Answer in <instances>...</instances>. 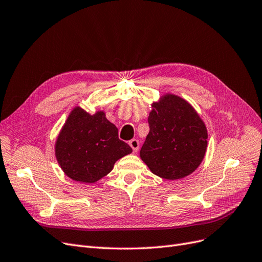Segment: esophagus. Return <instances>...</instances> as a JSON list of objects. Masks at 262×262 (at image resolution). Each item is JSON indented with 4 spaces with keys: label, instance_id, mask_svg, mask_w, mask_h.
<instances>
[{
    "label": "esophagus",
    "instance_id": "obj_1",
    "mask_svg": "<svg viewBox=\"0 0 262 262\" xmlns=\"http://www.w3.org/2000/svg\"><path fill=\"white\" fill-rule=\"evenodd\" d=\"M128 143H129V146L132 147L134 152H137L138 149H139V141L137 139H132V140H129Z\"/></svg>",
    "mask_w": 262,
    "mask_h": 262
}]
</instances>
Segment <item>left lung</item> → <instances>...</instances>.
<instances>
[{
  "mask_svg": "<svg viewBox=\"0 0 262 262\" xmlns=\"http://www.w3.org/2000/svg\"><path fill=\"white\" fill-rule=\"evenodd\" d=\"M148 123L140 158L150 171L165 180L183 179L195 171L204 160L208 133L187 101L164 96L152 104Z\"/></svg>",
  "mask_w": 262,
  "mask_h": 262,
  "instance_id": "left-lung-1",
  "label": "left lung"
}]
</instances>
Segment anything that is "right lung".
Segmentation results:
<instances>
[{
    "instance_id": "add662e5",
    "label": "right lung",
    "mask_w": 262,
    "mask_h": 262,
    "mask_svg": "<svg viewBox=\"0 0 262 262\" xmlns=\"http://www.w3.org/2000/svg\"><path fill=\"white\" fill-rule=\"evenodd\" d=\"M132 151L103 112L91 115L79 106L71 112L55 143V156L62 170L81 183L102 179L117 160Z\"/></svg>"
}]
</instances>
